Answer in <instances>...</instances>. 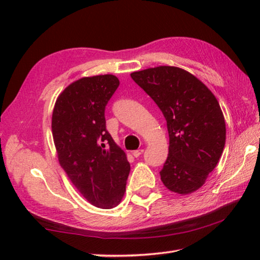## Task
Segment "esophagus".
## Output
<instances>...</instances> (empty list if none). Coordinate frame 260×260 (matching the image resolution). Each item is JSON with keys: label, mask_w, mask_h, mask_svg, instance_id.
Instances as JSON below:
<instances>
[{"label": "esophagus", "mask_w": 260, "mask_h": 260, "mask_svg": "<svg viewBox=\"0 0 260 260\" xmlns=\"http://www.w3.org/2000/svg\"><path fill=\"white\" fill-rule=\"evenodd\" d=\"M142 152H143V149H139V150H134V151H133V156L138 158Z\"/></svg>", "instance_id": "obj_1"}]
</instances>
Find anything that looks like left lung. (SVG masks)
<instances>
[{
	"mask_svg": "<svg viewBox=\"0 0 260 260\" xmlns=\"http://www.w3.org/2000/svg\"><path fill=\"white\" fill-rule=\"evenodd\" d=\"M131 77L166 119L170 146L160 171L162 183L180 195L196 191L225 148L226 124L218 100L200 79L180 68H150Z\"/></svg>",
	"mask_w": 260,
	"mask_h": 260,
	"instance_id": "obj_1",
	"label": "left lung"
}]
</instances>
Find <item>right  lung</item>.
Listing matches in <instances>:
<instances>
[{
    "label": "right lung",
    "mask_w": 260,
    "mask_h": 260,
    "mask_svg": "<svg viewBox=\"0 0 260 260\" xmlns=\"http://www.w3.org/2000/svg\"><path fill=\"white\" fill-rule=\"evenodd\" d=\"M119 86L113 74L72 82L56 100L51 131L58 161L96 208L112 209L126 191L131 165L105 128L104 110Z\"/></svg>",
    "instance_id": "right-lung-1"
}]
</instances>
